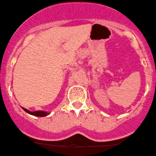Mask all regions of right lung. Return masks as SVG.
<instances>
[{
    "label": "right lung",
    "instance_id": "obj_1",
    "mask_svg": "<svg viewBox=\"0 0 156 156\" xmlns=\"http://www.w3.org/2000/svg\"><path fill=\"white\" fill-rule=\"evenodd\" d=\"M23 109L24 110L26 111V112L29 113V114H31L32 115H34V116H38V117H44V116H46V115H48L49 113L48 112H44V111H35V112H31V111L26 110V109L23 108Z\"/></svg>",
    "mask_w": 156,
    "mask_h": 156
}]
</instances>
